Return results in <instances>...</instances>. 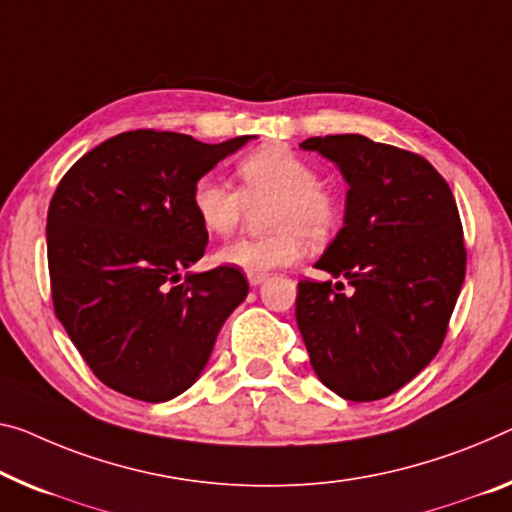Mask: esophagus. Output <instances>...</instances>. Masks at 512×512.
<instances>
[{"label":"esophagus","instance_id":"1","mask_svg":"<svg viewBox=\"0 0 512 512\" xmlns=\"http://www.w3.org/2000/svg\"><path fill=\"white\" fill-rule=\"evenodd\" d=\"M267 279L265 272H258V274H249V283L251 286H261V283Z\"/></svg>","mask_w":512,"mask_h":512}]
</instances>
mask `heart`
Instances as JSON below:
<instances>
[{
  "label": "heart",
  "mask_w": 512,
  "mask_h": 512,
  "mask_svg": "<svg viewBox=\"0 0 512 512\" xmlns=\"http://www.w3.org/2000/svg\"><path fill=\"white\" fill-rule=\"evenodd\" d=\"M238 190L203 176L192 187V210L203 229L231 235L242 217V199L270 196L261 238H240L217 251V261L249 274L290 265L302 256L306 240L325 242L341 222V206L309 162L286 146H263L235 164Z\"/></svg>",
  "instance_id": "1"
}]
</instances>
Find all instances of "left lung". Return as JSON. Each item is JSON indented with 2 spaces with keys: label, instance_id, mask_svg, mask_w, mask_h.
<instances>
[{
  "label": "left lung",
  "instance_id": "1",
  "mask_svg": "<svg viewBox=\"0 0 512 512\" xmlns=\"http://www.w3.org/2000/svg\"><path fill=\"white\" fill-rule=\"evenodd\" d=\"M300 146L336 162L350 190L343 229L316 263L341 281L297 283V327L320 382L371 403L405 387L442 348L467 270L460 212L426 157L361 135Z\"/></svg>",
  "mask_w": 512,
  "mask_h": 512
}]
</instances>
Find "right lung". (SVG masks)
I'll use <instances>...</instances> for the list:
<instances>
[{"instance_id":"obj_1","label":"right lung","mask_w":512,"mask_h":512,"mask_svg":"<svg viewBox=\"0 0 512 512\" xmlns=\"http://www.w3.org/2000/svg\"><path fill=\"white\" fill-rule=\"evenodd\" d=\"M247 139L201 144L180 132L130 130L59 180L47 210L54 313L109 389L144 403L190 389L247 297V277L233 265L180 281L208 245L192 187Z\"/></svg>"}]
</instances>
